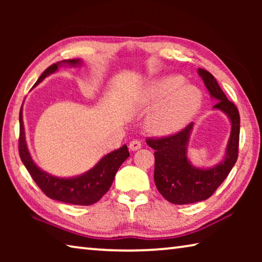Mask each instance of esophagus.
<instances>
[{
	"mask_svg": "<svg viewBox=\"0 0 262 262\" xmlns=\"http://www.w3.org/2000/svg\"><path fill=\"white\" fill-rule=\"evenodd\" d=\"M141 148H142V144H141L140 141L134 140L129 143V150H132V151H136V150H139Z\"/></svg>",
	"mask_w": 262,
	"mask_h": 262,
	"instance_id": "esophagus-1",
	"label": "esophagus"
}]
</instances>
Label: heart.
Wrapping results in <instances>:
<instances>
[{"mask_svg":"<svg viewBox=\"0 0 262 262\" xmlns=\"http://www.w3.org/2000/svg\"><path fill=\"white\" fill-rule=\"evenodd\" d=\"M202 92L185 83L181 75H165L147 83L140 94L143 105L154 106L147 118V128L156 136H170L180 132L202 106Z\"/></svg>","mask_w":262,"mask_h":262,"instance_id":"obj_1","label":"heart"}]
</instances>
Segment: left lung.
Returning a JSON list of instances; mask_svg holds the SVG:
<instances>
[{"instance_id": "obj_1", "label": "left lung", "mask_w": 262, "mask_h": 262, "mask_svg": "<svg viewBox=\"0 0 262 262\" xmlns=\"http://www.w3.org/2000/svg\"><path fill=\"white\" fill-rule=\"evenodd\" d=\"M198 74L209 91L210 98L216 101L212 108L227 115L231 123V132L224 156L209 167L194 166L188 159V143L194 128L193 122L173 136L147 140L149 147L156 150L155 184L159 193L174 205H188L210 198L227 178L238 158L241 118L236 105L228 100L216 78L209 72L199 68Z\"/></svg>"}]
</instances>
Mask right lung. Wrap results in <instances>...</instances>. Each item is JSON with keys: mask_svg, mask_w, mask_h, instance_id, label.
<instances>
[{"mask_svg": "<svg viewBox=\"0 0 262 262\" xmlns=\"http://www.w3.org/2000/svg\"><path fill=\"white\" fill-rule=\"evenodd\" d=\"M83 61L81 59L56 62L41 74L34 86H37L47 76L56 73L60 67H68V66L81 67ZM19 156L35 184L48 198L60 202L70 203V205L90 206L99 201L110 189L119 167L129 157V151H128L127 145L123 144L121 148L101 157L94 167L82 174L67 177V178L53 176L39 167L31 156L28 143H26L23 105H21L19 111Z\"/></svg>", "mask_w": 262, "mask_h": 262, "instance_id": "1", "label": "right lung"}]
</instances>
